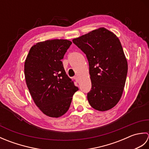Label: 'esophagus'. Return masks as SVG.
<instances>
[{"mask_svg": "<svg viewBox=\"0 0 149 149\" xmlns=\"http://www.w3.org/2000/svg\"><path fill=\"white\" fill-rule=\"evenodd\" d=\"M74 78H75V81H77V83H79V76H77V75H76V76H75Z\"/></svg>", "mask_w": 149, "mask_h": 149, "instance_id": "1", "label": "esophagus"}]
</instances>
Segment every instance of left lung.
Wrapping results in <instances>:
<instances>
[{
  "mask_svg": "<svg viewBox=\"0 0 149 149\" xmlns=\"http://www.w3.org/2000/svg\"><path fill=\"white\" fill-rule=\"evenodd\" d=\"M86 54L91 82L87 98L95 109L105 111L115 107L122 95L128 65L118 38L100 27L73 39Z\"/></svg>",
  "mask_w": 149,
  "mask_h": 149,
  "instance_id": "1",
  "label": "left lung"
}]
</instances>
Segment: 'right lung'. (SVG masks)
<instances>
[{"label":"right lung","mask_w":149,"mask_h":149,"mask_svg":"<svg viewBox=\"0 0 149 149\" xmlns=\"http://www.w3.org/2000/svg\"><path fill=\"white\" fill-rule=\"evenodd\" d=\"M72 42L56 39L37 43L25 61L27 86L34 103L43 114L58 118L68 110L79 90L66 74L61 59Z\"/></svg>","instance_id":"add662e5"}]
</instances>
